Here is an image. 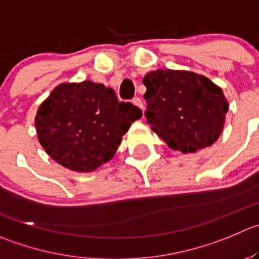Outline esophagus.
<instances>
[{
	"label": "esophagus",
	"mask_w": 259,
	"mask_h": 259,
	"mask_svg": "<svg viewBox=\"0 0 259 259\" xmlns=\"http://www.w3.org/2000/svg\"><path fill=\"white\" fill-rule=\"evenodd\" d=\"M133 104H134L135 106L139 107V109H142V111L144 112V104H143V101L140 97H134V99H133Z\"/></svg>",
	"instance_id": "34e87169"
}]
</instances>
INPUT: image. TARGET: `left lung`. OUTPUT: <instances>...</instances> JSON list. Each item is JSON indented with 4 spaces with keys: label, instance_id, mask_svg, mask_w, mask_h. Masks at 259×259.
<instances>
[{
    "label": "left lung",
    "instance_id": "obj_1",
    "mask_svg": "<svg viewBox=\"0 0 259 259\" xmlns=\"http://www.w3.org/2000/svg\"><path fill=\"white\" fill-rule=\"evenodd\" d=\"M145 117L173 150L195 153L217 142L229 110L223 90L205 76L158 69L143 79Z\"/></svg>",
    "mask_w": 259,
    "mask_h": 259
}]
</instances>
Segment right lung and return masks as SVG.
<instances>
[{"label":"right lung","instance_id":"1","mask_svg":"<svg viewBox=\"0 0 259 259\" xmlns=\"http://www.w3.org/2000/svg\"><path fill=\"white\" fill-rule=\"evenodd\" d=\"M142 110L119 102L115 91L83 81L55 87L35 116L37 139L57 163L92 172L114 157L122 135Z\"/></svg>","mask_w":259,"mask_h":259}]
</instances>
